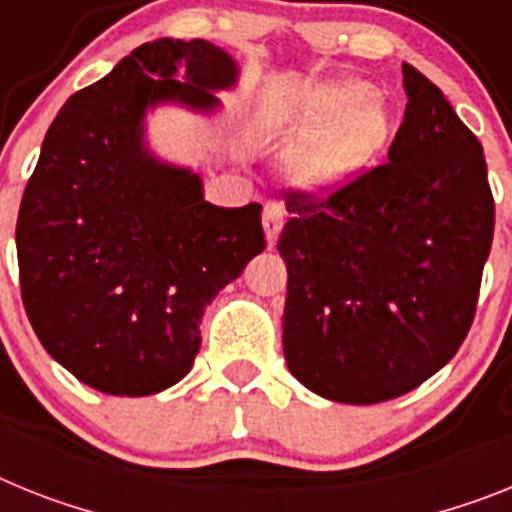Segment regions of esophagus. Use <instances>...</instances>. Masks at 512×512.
I'll use <instances>...</instances> for the list:
<instances>
[{
    "instance_id": "34e87169",
    "label": "esophagus",
    "mask_w": 512,
    "mask_h": 512,
    "mask_svg": "<svg viewBox=\"0 0 512 512\" xmlns=\"http://www.w3.org/2000/svg\"><path fill=\"white\" fill-rule=\"evenodd\" d=\"M283 216H286V213H283V208L278 203H268V205H265V210H263V229H265V236H268L270 247L276 244L278 231H281V226H283Z\"/></svg>"
}]
</instances>
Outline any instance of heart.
Here are the masks:
<instances>
[{
    "mask_svg": "<svg viewBox=\"0 0 512 512\" xmlns=\"http://www.w3.org/2000/svg\"><path fill=\"white\" fill-rule=\"evenodd\" d=\"M369 98H372V90L362 83L336 85L328 93H322L320 109H317V117L322 122H341V119L353 117L354 113L357 117L351 119V124L341 135L309 153L307 163H304L307 179L317 184L336 182L375 153L388 130V119H385L380 103H369Z\"/></svg>",
    "mask_w": 512,
    "mask_h": 512,
    "instance_id": "1",
    "label": "heart"
}]
</instances>
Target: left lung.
<instances>
[{
    "instance_id": "8db88e82",
    "label": "left lung",
    "mask_w": 512,
    "mask_h": 512,
    "mask_svg": "<svg viewBox=\"0 0 512 512\" xmlns=\"http://www.w3.org/2000/svg\"><path fill=\"white\" fill-rule=\"evenodd\" d=\"M403 88L388 161L283 192V356L304 388L354 406L409 393L453 359L495 234L482 143L411 64Z\"/></svg>"
}]
</instances>
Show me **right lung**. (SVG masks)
<instances>
[{"label": "right lung", "instance_id": "1", "mask_svg": "<svg viewBox=\"0 0 512 512\" xmlns=\"http://www.w3.org/2000/svg\"><path fill=\"white\" fill-rule=\"evenodd\" d=\"M234 77L218 46L158 38L67 98L46 132L17 213L20 294L44 349L101 393L182 380L205 307L265 249L263 205L205 203L197 174L161 166L140 140L148 106L213 109L209 88Z\"/></svg>", "mask_w": 512, "mask_h": 512}]
</instances>
